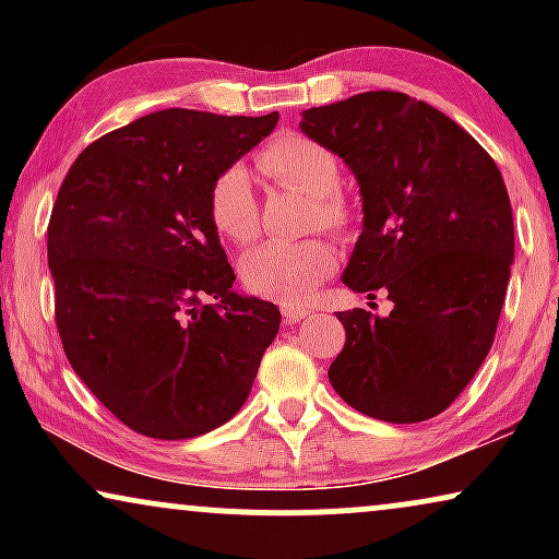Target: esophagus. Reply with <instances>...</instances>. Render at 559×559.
I'll return each mask as SVG.
<instances>
[{"instance_id":"34e87169","label":"esophagus","mask_w":559,"mask_h":559,"mask_svg":"<svg viewBox=\"0 0 559 559\" xmlns=\"http://www.w3.org/2000/svg\"><path fill=\"white\" fill-rule=\"evenodd\" d=\"M310 316V308L308 305H300V302H282V318H285V323H297V320L308 318Z\"/></svg>"}]
</instances>
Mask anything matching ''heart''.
Wrapping results in <instances>:
<instances>
[{
    "mask_svg": "<svg viewBox=\"0 0 559 559\" xmlns=\"http://www.w3.org/2000/svg\"><path fill=\"white\" fill-rule=\"evenodd\" d=\"M266 178L282 188L310 195V216L328 228L350 224V205L338 193L343 173L335 152L316 136L285 132L257 155ZM209 216L231 243H249L259 234V198L241 165L221 170L209 193ZM335 270L333 243L316 236L305 241H270L241 259V282L251 295L300 302Z\"/></svg>",
    "mask_w": 559,
    "mask_h": 559,
    "instance_id": "b5f03b06",
    "label": "heart"
}]
</instances>
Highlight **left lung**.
Segmentation results:
<instances>
[{
  "mask_svg": "<svg viewBox=\"0 0 559 559\" xmlns=\"http://www.w3.org/2000/svg\"><path fill=\"white\" fill-rule=\"evenodd\" d=\"M354 170L364 231L343 274L394 302L338 312L346 346L328 369L343 402L394 425L425 423L468 386L493 346L514 262V218L491 155L453 119L400 91L302 114Z\"/></svg>",
  "mask_w": 559,
  "mask_h": 559,
  "instance_id": "1",
  "label": "left lung"
}]
</instances>
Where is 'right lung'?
<instances>
[{"instance_id":"right-lung-1","label":"right lung","mask_w":559,"mask_h":559,"mask_svg":"<svg viewBox=\"0 0 559 559\" xmlns=\"http://www.w3.org/2000/svg\"><path fill=\"white\" fill-rule=\"evenodd\" d=\"M280 114H147L75 157L48 224L60 343L83 384L134 432L186 440L247 402L280 308L234 293L209 216L221 170Z\"/></svg>"}]
</instances>
